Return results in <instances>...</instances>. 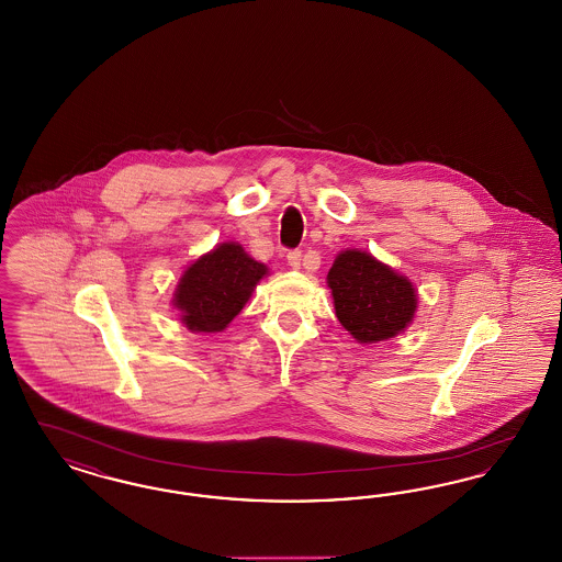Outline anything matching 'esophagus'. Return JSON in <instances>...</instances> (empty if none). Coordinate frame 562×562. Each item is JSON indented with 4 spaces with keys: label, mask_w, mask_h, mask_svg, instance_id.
Masks as SVG:
<instances>
[{
    "label": "esophagus",
    "mask_w": 562,
    "mask_h": 562,
    "mask_svg": "<svg viewBox=\"0 0 562 562\" xmlns=\"http://www.w3.org/2000/svg\"><path fill=\"white\" fill-rule=\"evenodd\" d=\"M286 259H289V266H291L292 270H299V268H301V250H291V252L286 255Z\"/></svg>",
    "instance_id": "obj_1"
}]
</instances>
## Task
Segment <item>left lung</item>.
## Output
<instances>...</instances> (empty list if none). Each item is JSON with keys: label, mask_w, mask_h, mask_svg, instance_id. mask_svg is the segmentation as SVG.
I'll return each instance as SVG.
<instances>
[{"label": "left lung", "mask_w": 562, "mask_h": 562, "mask_svg": "<svg viewBox=\"0 0 562 562\" xmlns=\"http://www.w3.org/2000/svg\"><path fill=\"white\" fill-rule=\"evenodd\" d=\"M326 280L338 322L358 342L397 337L414 319L418 307L414 284L366 250L338 252Z\"/></svg>", "instance_id": "obj_1"}]
</instances>
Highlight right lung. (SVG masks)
<instances>
[{
  "mask_svg": "<svg viewBox=\"0 0 562 562\" xmlns=\"http://www.w3.org/2000/svg\"><path fill=\"white\" fill-rule=\"evenodd\" d=\"M268 266L238 243H222L181 273L173 305L192 333H222L243 312Z\"/></svg>",
  "mask_w": 562,
  "mask_h": 562,
  "instance_id": "add662e5",
  "label": "right lung"
}]
</instances>
